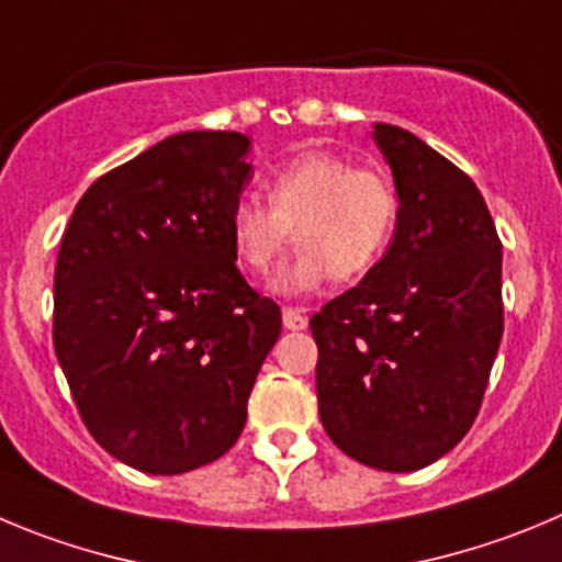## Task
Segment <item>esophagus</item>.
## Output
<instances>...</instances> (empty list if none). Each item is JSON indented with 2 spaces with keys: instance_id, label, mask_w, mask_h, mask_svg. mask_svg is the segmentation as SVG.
Listing matches in <instances>:
<instances>
[{
  "instance_id": "34e87169",
  "label": "esophagus",
  "mask_w": 562,
  "mask_h": 562,
  "mask_svg": "<svg viewBox=\"0 0 562 562\" xmlns=\"http://www.w3.org/2000/svg\"><path fill=\"white\" fill-rule=\"evenodd\" d=\"M284 326L290 328V331H301V328H306L308 326L306 312L297 306H286L284 308Z\"/></svg>"
}]
</instances>
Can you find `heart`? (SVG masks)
Here are the masks:
<instances>
[{
    "label": "heart",
    "instance_id": "obj_1",
    "mask_svg": "<svg viewBox=\"0 0 562 562\" xmlns=\"http://www.w3.org/2000/svg\"><path fill=\"white\" fill-rule=\"evenodd\" d=\"M267 202L250 194L236 200L231 247L247 276L267 278L297 236L301 250L276 278L286 295L317 290L328 276H364L387 254L398 223L393 180L334 153H306L278 167L267 178Z\"/></svg>",
    "mask_w": 562,
    "mask_h": 562
}]
</instances>
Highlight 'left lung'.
<instances>
[{"label": "left lung", "instance_id": "1", "mask_svg": "<svg viewBox=\"0 0 562 562\" xmlns=\"http://www.w3.org/2000/svg\"><path fill=\"white\" fill-rule=\"evenodd\" d=\"M398 192L382 261L317 312V404L339 451L418 471L480 415L504 331L502 239L476 183L429 144L375 125Z\"/></svg>", "mask_w": 562, "mask_h": 562}]
</instances>
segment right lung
<instances>
[{
	"label": "right lung",
	"instance_id": "1",
	"mask_svg": "<svg viewBox=\"0 0 562 562\" xmlns=\"http://www.w3.org/2000/svg\"><path fill=\"white\" fill-rule=\"evenodd\" d=\"M247 150L234 131L164 138L97 178L60 239L55 353L86 429L136 471L220 460L281 334L231 247Z\"/></svg>",
	"mask_w": 562,
	"mask_h": 562
}]
</instances>
